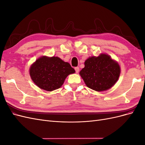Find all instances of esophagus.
<instances>
[{
  "mask_svg": "<svg viewBox=\"0 0 145 145\" xmlns=\"http://www.w3.org/2000/svg\"><path fill=\"white\" fill-rule=\"evenodd\" d=\"M75 70H76V73H78V72H79V68H78V67H75Z\"/></svg>",
  "mask_w": 145,
  "mask_h": 145,
  "instance_id": "obj_1",
  "label": "esophagus"
}]
</instances>
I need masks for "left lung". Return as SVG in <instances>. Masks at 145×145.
<instances>
[{"mask_svg":"<svg viewBox=\"0 0 145 145\" xmlns=\"http://www.w3.org/2000/svg\"><path fill=\"white\" fill-rule=\"evenodd\" d=\"M79 74L88 87L103 91L115 85L120 76V67L109 55L101 54L86 59Z\"/></svg>","mask_w":145,"mask_h":145,"instance_id":"obj_1","label":"left lung"}]
</instances>
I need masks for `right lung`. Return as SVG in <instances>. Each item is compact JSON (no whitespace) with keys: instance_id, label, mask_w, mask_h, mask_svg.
Returning a JSON list of instances; mask_svg holds the SVG:
<instances>
[{"instance_id":"obj_1","label":"right lung","mask_w":145,"mask_h":145,"mask_svg":"<svg viewBox=\"0 0 145 145\" xmlns=\"http://www.w3.org/2000/svg\"><path fill=\"white\" fill-rule=\"evenodd\" d=\"M74 72L75 70L69 63L54 56H42L29 68V74L33 82L40 89L47 91L59 88L67 76Z\"/></svg>"}]
</instances>
